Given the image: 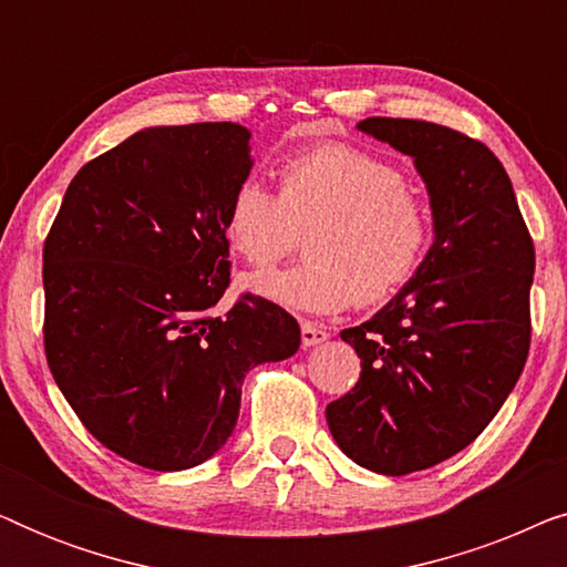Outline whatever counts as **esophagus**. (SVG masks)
<instances>
[{
    "mask_svg": "<svg viewBox=\"0 0 567 567\" xmlns=\"http://www.w3.org/2000/svg\"><path fill=\"white\" fill-rule=\"evenodd\" d=\"M330 338V332L322 328V324H315V322H301V343L307 348L312 346H320L324 340Z\"/></svg>",
    "mask_w": 567,
    "mask_h": 567,
    "instance_id": "obj_1",
    "label": "esophagus"
}]
</instances>
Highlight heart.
Here are the masks:
<instances>
[{
  "instance_id": "obj_1",
  "label": "heart",
  "mask_w": 567,
  "mask_h": 567,
  "mask_svg": "<svg viewBox=\"0 0 567 567\" xmlns=\"http://www.w3.org/2000/svg\"><path fill=\"white\" fill-rule=\"evenodd\" d=\"M281 193L247 177L229 196L224 237L239 258L268 268L307 231V260L247 278V289L307 315L377 305L417 274L433 237L425 200L392 162L359 146L322 144L278 167Z\"/></svg>"
}]
</instances>
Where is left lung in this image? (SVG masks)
Returning a JSON list of instances; mask_svg holds the SVG:
<instances>
[{
  "label": "left lung",
  "mask_w": 567,
  "mask_h": 567,
  "mask_svg": "<svg viewBox=\"0 0 567 567\" xmlns=\"http://www.w3.org/2000/svg\"><path fill=\"white\" fill-rule=\"evenodd\" d=\"M355 128L413 159L433 243L371 320L340 332L361 377L324 417L348 460L400 477L470 446L516 386L529 353L534 245L485 144L429 121L367 118Z\"/></svg>",
  "instance_id": "1"
}]
</instances>
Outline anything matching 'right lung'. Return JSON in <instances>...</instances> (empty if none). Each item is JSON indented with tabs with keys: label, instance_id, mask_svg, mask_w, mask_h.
I'll list each match as a JSON object with an SVG mask.
<instances>
[{
	"label": "right lung",
	"instance_id": "1",
	"mask_svg": "<svg viewBox=\"0 0 567 567\" xmlns=\"http://www.w3.org/2000/svg\"><path fill=\"white\" fill-rule=\"evenodd\" d=\"M250 131H136L69 183L43 247L45 359L100 444L146 470L206 462L237 425L245 374L299 351L293 317L229 286L224 214Z\"/></svg>",
	"mask_w": 567,
	"mask_h": 567
}]
</instances>
